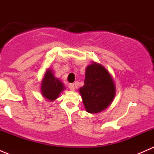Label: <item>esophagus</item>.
Listing matches in <instances>:
<instances>
[{"label":"esophagus","instance_id":"1","mask_svg":"<svg viewBox=\"0 0 154 154\" xmlns=\"http://www.w3.org/2000/svg\"><path fill=\"white\" fill-rule=\"evenodd\" d=\"M68 87H69L70 90H71V91H74V89H75V86H74V85L73 83H71V84L68 85Z\"/></svg>","mask_w":154,"mask_h":154}]
</instances>
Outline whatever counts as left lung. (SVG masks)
<instances>
[{
  "label": "left lung",
  "mask_w": 154,
  "mask_h": 154,
  "mask_svg": "<svg viewBox=\"0 0 154 154\" xmlns=\"http://www.w3.org/2000/svg\"><path fill=\"white\" fill-rule=\"evenodd\" d=\"M84 86L79 88L83 103L88 113H99L112 103L116 84L108 70L100 63L92 62L85 72Z\"/></svg>",
  "instance_id": "obj_1"
}]
</instances>
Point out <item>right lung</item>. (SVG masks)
I'll return each mask as SVG.
<instances>
[{"mask_svg":"<svg viewBox=\"0 0 154 154\" xmlns=\"http://www.w3.org/2000/svg\"><path fill=\"white\" fill-rule=\"evenodd\" d=\"M40 89L42 95L47 100L52 102L58 98L66 88L63 82L54 76L53 70L47 68L41 82Z\"/></svg>","mask_w":154,"mask_h":154,"instance_id":"add662e5","label":"right lung"}]
</instances>
